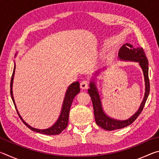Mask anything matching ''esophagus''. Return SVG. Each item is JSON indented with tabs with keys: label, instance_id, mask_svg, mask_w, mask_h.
<instances>
[{
	"label": "esophagus",
	"instance_id": "obj_1",
	"mask_svg": "<svg viewBox=\"0 0 159 159\" xmlns=\"http://www.w3.org/2000/svg\"><path fill=\"white\" fill-rule=\"evenodd\" d=\"M80 88L83 90L87 89V88H88V82L87 81V80H83V81L80 82Z\"/></svg>",
	"mask_w": 159,
	"mask_h": 159
}]
</instances>
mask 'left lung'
Returning a JSON list of instances; mask_svg holds the SVG:
<instances>
[{
    "mask_svg": "<svg viewBox=\"0 0 159 159\" xmlns=\"http://www.w3.org/2000/svg\"><path fill=\"white\" fill-rule=\"evenodd\" d=\"M129 47L130 48H129ZM118 59L120 60L134 61V62H138L144 74L145 93L144 98L142 99V103L138 110L131 117L126 120L115 119V118L109 116L104 112L103 107H102L100 96H99L98 88H97V85L95 81V77H93L90 83V88L88 89V93H89L93 102L94 115H95L97 125L106 130H114L123 128L126 126L130 125L132 123H133L143 110L144 104L146 103L147 98L149 94L150 87L149 80V66H148L149 64H148V60L146 55H145L143 48H134L130 44H124L118 51ZM105 69L106 67H104V69ZM102 70H104V69H102ZM99 73H100V70L96 71L94 76H98Z\"/></svg>",
    "mask_w": 159,
    "mask_h": 159,
    "instance_id": "obj_1",
    "label": "left lung"
}]
</instances>
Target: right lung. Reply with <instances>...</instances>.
<instances>
[{"label":"right lung","mask_w":159,"mask_h":159,"mask_svg":"<svg viewBox=\"0 0 159 159\" xmlns=\"http://www.w3.org/2000/svg\"><path fill=\"white\" fill-rule=\"evenodd\" d=\"M15 66H16L15 64L14 70H13V73L11 78V81H10V95H11L12 102L13 103H14V105L15 107L16 110H17V114L19 115V116H20V118L21 119V120H22V122L25 123V124L27 126L29 129H31V130H33L34 132H36V133L48 134V135H55V134H58L61 133V132H62L64 129L67 127V125H68L69 110H70V108H71L72 102H73L74 98L76 96L77 94L79 93L80 92L79 82L76 81V82L72 83L69 86L68 88H67L65 93V96H64L62 107H61L60 114L59 116V118L57 120V121L54 123L51 127L46 129L35 128L31 127L30 125H29L27 123H26L25 120H24L22 117L21 116L20 113L18 111L17 107H16L14 97H13V93H12V85H13V80H14V76H15Z\"/></svg>","instance_id":"add662e5"}]
</instances>
